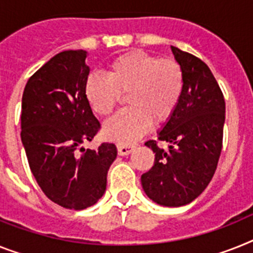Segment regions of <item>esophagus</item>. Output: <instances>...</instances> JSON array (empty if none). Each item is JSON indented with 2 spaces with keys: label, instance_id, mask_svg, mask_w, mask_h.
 Returning <instances> with one entry per match:
<instances>
[{
  "label": "esophagus",
  "instance_id": "34e87169",
  "mask_svg": "<svg viewBox=\"0 0 253 253\" xmlns=\"http://www.w3.org/2000/svg\"><path fill=\"white\" fill-rule=\"evenodd\" d=\"M117 149H118V154L120 156H128V154H131V152H132L133 149H135V146L133 145H118L117 146Z\"/></svg>",
  "mask_w": 253,
  "mask_h": 253
}]
</instances>
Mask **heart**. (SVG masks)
Masks as SVG:
<instances>
[{
  "label": "heart",
  "mask_w": 253,
  "mask_h": 253,
  "mask_svg": "<svg viewBox=\"0 0 253 253\" xmlns=\"http://www.w3.org/2000/svg\"><path fill=\"white\" fill-rule=\"evenodd\" d=\"M184 87L180 65L144 51H130L110 61L105 76L90 74L84 97L97 116L108 117L121 95L127 94L130 109L116 114L103 126V136L127 145L149 130L150 123L165 122L173 113Z\"/></svg>",
  "instance_id": "heart-1"
}]
</instances>
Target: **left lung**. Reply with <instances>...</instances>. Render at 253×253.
I'll return each instance as SVG.
<instances>
[{"mask_svg":"<svg viewBox=\"0 0 253 253\" xmlns=\"http://www.w3.org/2000/svg\"><path fill=\"white\" fill-rule=\"evenodd\" d=\"M184 77L173 113L145 145L156 154L154 166L143 173L145 194L157 205L180 207L202 194L217 167L222 146L225 100L210 68L194 55L171 46Z\"/></svg>","mask_w":253,"mask_h":253,"instance_id":"obj_1","label":"left lung"}]
</instances>
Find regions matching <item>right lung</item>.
<instances>
[{"label": "right lung", "mask_w": 253, "mask_h": 253, "mask_svg": "<svg viewBox=\"0 0 253 253\" xmlns=\"http://www.w3.org/2000/svg\"><path fill=\"white\" fill-rule=\"evenodd\" d=\"M86 58L84 50L55 55L29 78L22 99L20 136L32 173L48 199L76 211L103 197L117 158L114 144L82 146L100 128L84 97Z\"/></svg>", "instance_id": "add662e5"}]
</instances>
